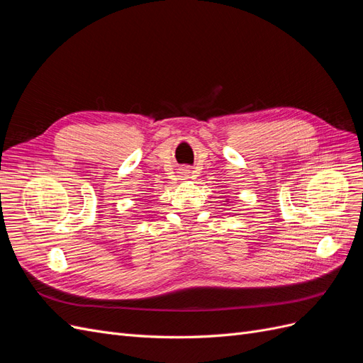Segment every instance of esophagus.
<instances>
[{
	"mask_svg": "<svg viewBox=\"0 0 363 363\" xmlns=\"http://www.w3.org/2000/svg\"><path fill=\"white\" fill-rule=\"evenodd\" d=\"M188 174H189V171H184V175H186V177H188Z\"/></svg>",
	"mask_w": 363,
	"mask_h": 363,
	"instance_id": "obj_1",
	"label": "esophagus"
}]
</instances>
